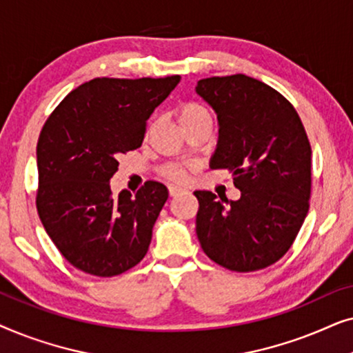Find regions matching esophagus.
I'll return each mask as SVG.
<instances>
[{"label": "esophagus", "mask_w": 353, "mask_h": 353, "mask_svg": "<svg viewBox=\"0 0 353 353\" xmlns=\"http://www.w3.org/2000/svg\"><path fill=\"white\" fill-rule=\"evenodd\" d=\"M180 192H181L180 188H175V186L168 188V194H170V197H175V196L180 194Z\"/></svg>", "instance_id": "34e87169"}]
</instances>
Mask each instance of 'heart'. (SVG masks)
<instances>
[{
  "mask_svg": "<svg viewBox=\"0 0 353 353\" xmlns=\"http://www.w3.org/2000/svg\"><path fill=\"white\" fill-rule=\"evenodd\" d=\"M178 122H180L181 128H190L192 125L202 122V120H212V115L204 105L196 103V101H188V103L181 104L176 110ZM159 175L168 183L173 185H183L188 180V170L185 167L178 165V163H165L159 168Z\"/></svg>",
  "mask_w": 353,
  "mask_h": 353,
  "instance_id": "1",
  "label": "heart"
}]
</instances>
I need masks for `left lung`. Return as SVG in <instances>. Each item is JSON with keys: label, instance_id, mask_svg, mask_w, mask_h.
Returning <instances> with one entry per match:
<instances>
[{"label": "left lung", "instance_id": "obj_1", "mask_svg": "<svg viewBox=\"0 0 353 353\" xmlns=\"http://www.w3.org/2000/svg\"><path fill=\"white\" fill-rule=\"evenodd\" d=\"M216 112L212 168H225L241 191L224 201L196 191V233L207 257L231 272L267 268L291 249L310 207L312 148L294 105L252 77L202 79L196 86Z\"/></svg>", "mask_w": 353, "mask_h": 353}]
</instances>
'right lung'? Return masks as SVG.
Masks as SVG:
<instances>
[{"mask_svg": "<svg viewBox=\"0 0 353 353\" xmlns=\"http://www.w3.org/2000/svg\"><path fill=\"white\" fill-rule=\"evenodd\" d=\"M180 75L93 79L70 91L43 125L37 144V210L67 262L109 278L146 255L165 204L162 183L114 196L110 178L122 154L141 146L148 119Z\"/></svg>", "mask_w": 353, "mask_h": 353, "instance_id": "obj_1", "label": "right lung"}]
</instances>
